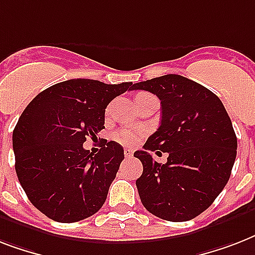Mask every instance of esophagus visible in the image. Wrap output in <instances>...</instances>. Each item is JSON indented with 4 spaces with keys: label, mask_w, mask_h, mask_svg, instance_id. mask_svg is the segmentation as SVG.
<instances>
[{
    "label": "esophagus",
    "mask_w": 255,
    "mask_h": 255,
    "mask_svg": "<svg viewBox=\"0 0 255 255\" xmlns=\"http://www.w3.org/2000/svg\"><path fill=\"white\" fill-rule=\"evenodd\" d=\"M132 155H133V151H132V149H129V148H124V156H126V157H132Z\"/></svg>",
    "instance_id": "34e87169"
}]
</instances>
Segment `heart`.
<instances>
[{"label": "heart", "instance_id": "heart-1", "mask_svg": "<svg viewBox=\"0 0 255 255\" xmlns=\"http://www.w3.org/2000/svg\"><path fill=\"white\" fill-rule=\"evenodd\" d=\"M147 95L148 94H139V95H136L135 100L141 99ZM141 135H143V131L139 128H124V129L116 132L115 140L122 144H126V145H135V144L139 143Z\"/></svg>", "mask_w": 255, "mask_h": 255}]
</instances>
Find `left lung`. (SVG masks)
Here are the masks:
<instances>
[{"instance_id": "1", "label": "left lung", "mask_w": 255, "mask_h": 255, "mask_svg": "<svg viewBox=\"0 0 255 255\" xmlns=\"http://www.w3.org/2000/svg\"><path fill=\"white\" fill-rule=\"evenodd\" d=\"M161 102V123L135 157L143 164L136 180L144 208L167 221L192 220L209 208L225 188L237 156L232 120L216 94L181 75L139 82ZM168 153L157 163L151 151Z\"/></svg>"}]
</instances>
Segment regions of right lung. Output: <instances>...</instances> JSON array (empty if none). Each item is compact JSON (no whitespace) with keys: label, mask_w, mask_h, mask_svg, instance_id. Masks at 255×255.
<instances>
[{"label":"right lung","mask_w":255,"mask_h":255,"mask_svg":"<svg viewBox=\"0 0 255 255\" xmlns=\"http://www.w3.org/2000/svg\"><path fill=\"white\" fill-rule=\"evenodd\" d=\"M132 86L70 79L39 92L22 112L13 131L15 172L30 202L45 216L70 224L103 206L123 147L106 140L92 155L83 143L96 139L108 103Z\"/></svg>","instance_id":"obj_1"}]
</instances>
